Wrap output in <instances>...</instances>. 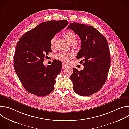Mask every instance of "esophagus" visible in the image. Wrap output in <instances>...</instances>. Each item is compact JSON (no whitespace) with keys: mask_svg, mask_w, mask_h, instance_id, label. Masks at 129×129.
Instances as JSON below:
<instances>
[{"mask_svg":"<svg viewBox=\"0 0 129 129\" xmlns=\"http://www.w3.org/2000/svg\"><path fill=\"white\" fill-rule=\"evenodd\" d=\"M62 66H63V69H65V68H67L68 67V66L66 65V64H63Z\"/></svg>","mask_w":129,"mask_h":129,"instance_id":"obj_1","label":"esophagus"}]
</instances>
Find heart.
Masks as SVG:
<instances>
[{"label": "heart", "mask_w": 129, "mask_h": 129, "mask_svg": "<svg viewBox=\"0 0 129 129\" xmlns=\"http://www.w3.org/2000/svg\"><path fill=\"white\" fill-rule=\"evenodd\" d=\"M64 37L65 39L70 44H73L76 42L77 37L76 34L72 31H68L64 34ZM56 38L53 37L50 40V46L53 48L54 46L55 42H56ZM72 57V54L68 52H60L56 56V58L62 62H67Z\"/></svg>", "instance_id": "heart-1"}]
</instances>
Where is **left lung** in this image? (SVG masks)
<instances>
[{"label":"left lung","instance_id":"left-lung-1","mask_svg":"<svg viewBox=\"0 0 129 129\" xmlns=\"http://www.w3.org/2000/svg\"><path fill=\"white\" fill-rule=\"evenodd\" d=\"M69 28L81 38V48L77 59L83 58L80 63L84 66L80 71L73 68L70 79L73 90L80 96L91 95L103 87L107 78L111 62L107 41L93 26L75 22L68 25Z\"/></svg>","mask_w":129,"mask_h":129}]
</instances>
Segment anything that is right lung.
Listing matches in <instances>:
<instances>
[{"label": "right lung", "mask_w": 129, "mask_h": 129, "mask_svg": "<svg viewBox=\"0 0 129 129\" xmlns=\"http://www.w3.org/2000/svg\"><path fill=\"white\" fill-rule=\"evenodd\" d=\"M68 24L66 20L42 22L25 33L18 42L14 59L15 71L29 93L44 96L53 90L62 63L55 60L50 65L43 63L45 56L51 52L50 40Z\"/></svg>", "instance_id": "add662e5"}]
</instances>
